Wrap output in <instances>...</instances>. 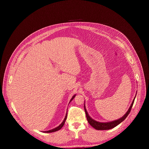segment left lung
Instances as JSON below:
<instances>
[{"label": "left lung", "instance_id": "8db88e82", "mask_svg": "<svg viewBox=\"0 0 149 149\" xmlns=\"http://www.w3.org/2000/svg\"><path fill=\"white\" fill-rule=\"evenodd\" d=\"M135 98H136V97H135ZM135 98H134L129 110L127 111V112L124 114V116H123L121 118H120L118 120H115V121H113L111 122H109V123H100V122L96 121L94 120L93 119H92L90 117V116L88 114V113L86 109V107H85V105H84V110H85V112H86V115L88 122L93 127H94L95 129L98 130H109V129H111L114 128V127H116L117 125H118L120 123H121L123 121H124L125 119V118L128 116V115L129 114V113L131 111Z\"/></svg>", "mask_w": 149, "mask_h": 149}]
</instances>
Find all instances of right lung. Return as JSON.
Listing matches in <instances>:
<instances>
[{
    "label": "right lung",
    "instance_id": "1",
    "mask_svg": "<svg viewBox=\"0 0 149 149\" xmlns=\"http://www.w3.org/2000/svg\"><path fill=\"white\" fill-rule=\"evenodd\" d=\"M75 95H74V96L72 97V98H71V100L70 101H71L74 99V98L75 97ZM67 114H66V116H65V117L64 120H63V121H62V123L58 127H56V128H55V129H52V130H48V131H46V132H45V133H52V132H56V131L60 130V129L62 128V127L63 126V125H64L65 122V120H66V119H67Z\"/></svg>",
    "mask_w": 149,
    "mask_h": 149
}]
</instances>
